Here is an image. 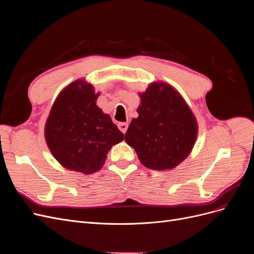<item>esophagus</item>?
Listing matches in <instances>:
<instances>
[{
	"instance_id": "obj_1",
	"label": "esophagus",
	"mask_w": 254,
	"mask_h": 254,
	"mask_svg": "<svg viewBox=\"0 0 254 254\" xmlns=\"http://www.w3.org/2000/svg\"><path fill=\"white\" fill-rule=\"evenodd\" d=\"M119 128L123 133H125L127 131V129H128V124H127V123H120Z\"/></svg>"
}]
</instances>
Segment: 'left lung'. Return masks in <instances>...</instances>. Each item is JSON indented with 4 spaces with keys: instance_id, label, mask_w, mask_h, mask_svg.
I'll return each mask as SVG.
<instances>
[{
    "instance_id": "obj_1",
    "label": "left lung",
    "mask_w": 254,
    "mask_h": 254,
    "mask_svg": "<svg viewBox=\"0 0 254 254\" xmlns=\"http://www.w3.org/2000/svg\"><path fill=\"white\" fill-rule=\"evenodd\" d=\"M140 97L139 117L130 123L125 141L144 166L171 170L193 148L198 131L196 119L181 95L165 82L151 83Z\"/></svg>"
}]
</instances>
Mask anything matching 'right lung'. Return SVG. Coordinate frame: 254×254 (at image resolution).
I'll list each match as a JSON object with an SVG mask.
<instances>
[{"label":"right lung","instance_id":"obj_1","mask_svg":"<svg viewBox=\"0 0 254 254\" xmlns=\"http://www.w3.org/2000/svg\"><path fill=\"white\" fill-rule=\"evenodd\" d=\"M92 84L76 80L54 103L45 124V140L58 162L67 170L93 174L104 165L113 145L124 139L110 115L96 106Z\"/></svg>","mask_w":254,"mask_h":254}]
</instances>
